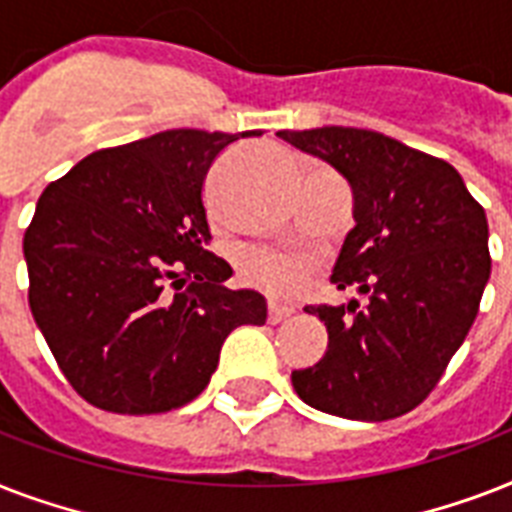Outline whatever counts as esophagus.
Returning <instances> with one entry per match:
<instances>
[{"label":"esophagus","instance_id":"obj_1","mask_svg":"<svg viewBox=\"0 0 512 512\" xmlns=\"http://www.w3.org/2000/svg\"><path fill=\"white\" fill-rule=\"evenodd\" d=\"M289 316H292V308H289V305L268 303V321H271V324H279V321L289 319Z\"/></svg>","mask_w":512,"mask_h":512}]
</instances>
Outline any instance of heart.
Listing matches in <instances>:
<instances>
[{
    "mask_svg": "<svg viewBox=\"0 0 512 512\" xmlns=\"http://www.w3.org/2000/svg\"><path fill=\"white\" fill-rule=\"evenodd\" d=\"M241 271L255 287L265 289L268 295L295 297L300 295L311 276V260L271 249L249 252L241 263Z\"/></svg>",
    "mask_w": 512,
    "mask_h": 512,
    "instance_id": "heart-1",
    "label": "heart"
}]
</instances>
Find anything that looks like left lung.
<instances>
[{
    "label": "left lung",
    "instance_id": "1",
    "mask_svg": "<svg viewBox=\"0 0 512 512\" xmlns=\"http://www.w3.org/2000/svg\"><path fill=\"white\" fill-rule=\"evenodd\" d=\"M332 164L353 191V231L332 281L364 305H308L329 332L319 364L292 372L305 404L345 420L412 412L476 321L492 273L486 212L436 156L356 127L276 132Z\"/></svg>",
    "mask_w": 512,
    "mask_h": 512
}]
</instances>
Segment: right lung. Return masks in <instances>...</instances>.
<instances>
[{
    "instance_id": "obj_1",
    "label": "right lung",
    "mask_w": 512,
    "mask_h": 512,
    "mask_svg": "<svg viewBox=\"0 0 512 512\" xmlns=\"http://www.w3.org/2000/svg\"><path fill=\"white\" fill-rule=\"evenodd\" d=\"M249 132L167 130L84 156L36 201L23 236L28 305L84 401L159 414L207 388L225 337L265 324L255 289H225L201 185Z\"/></svg>"
}]
</instances>
